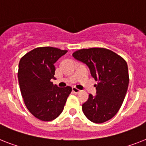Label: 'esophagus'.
<instances>
[{
	"instance_id": "1",
	"label": "esophagus",
	"mask_w": 146,
	"mask_h": 146,
	"mask_svg": "<svg viewBox=\"0 0 146 146\" xmlns=\"http://www.w3.org/2000/svg\"><path fill=\"white\" fill-rule=\"evenodd\" d=\"M72 90H73V93H75V94H78V93H79V92H80V90H79L78 88H75V87H73Z\"/></svg>"
}]
</instances>
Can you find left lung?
Here are the masks:
<instances>
[{
  "mask_svg": "<svg viewBox=\"0 0 146 146\" xmlns=\"http://www.w3.org/2000/svg\"><path fill=\"white\" fill-rule=\"evenodd\" d=\"M73 56L85 64L96 81V95H89L82 105L85 117L94 123H102L117 114L125 97L129 76L123 58L105 48L82 49Z\"/></svg>",
  "mask_w": 146,
  "mask_h": 146,
  "instance_id": "8db88e82",
  "label": "left lung"
}]
</instances>
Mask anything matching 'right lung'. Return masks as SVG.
<instances>
[{
  "instance_id": "add662e5",
  "label": "right lung",
  "mask_w": 146,
  "mask_h": 146,
  "mask_svg": "<svg viewBox=\"0 0 146 146\" xmlns=\"http://www.w3.org/2000/svg\"><path fill=\"white\" fill-rule=\"evenodd\" d=\"M67 50L43 46L24 55L18 65V78L22 97L29 111L40 120L52 121L64 110L71 87L58 88L54 79V64Z\"/></svg>"
}]
</instances>
